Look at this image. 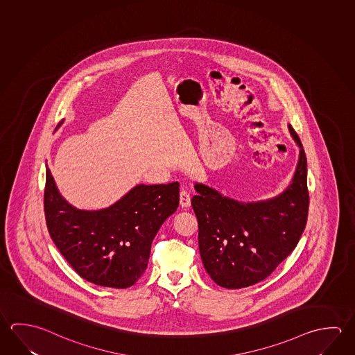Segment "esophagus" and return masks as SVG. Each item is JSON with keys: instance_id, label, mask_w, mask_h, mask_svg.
<instances>
[{"instance_id": "34e87169", "label": "esophagus", "mask_w": 355, "mask_h": 355, "mask_svg": "<svg viewBox=\"0 0 355 355\" xmlns=\"http://www.w3.org/2000/svg\"><path fill=\"white\" fill-rule=\"evenodd\" d=\"M180 205L182 208H188L191 205V196L184 189H182L180 193Z\"/></svg>"}]
</instances>
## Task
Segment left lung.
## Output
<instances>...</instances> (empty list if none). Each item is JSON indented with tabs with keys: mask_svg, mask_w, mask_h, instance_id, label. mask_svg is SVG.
Instances as JSON below:
<instances>
[{
	"mask_svg": "<svg viewBox=\"0 0 355 355\" xmlns=\"http://www.w3.org/2000/svg\"><path fill=\"white\" fill-rule=\"evenodd\" d=\"M289 131L300 147V157L291 186L278 197L239 203L205 184L194 186L199 253L218 286L238 289L266 279L292 253L304 232L309 209L306 156L292 125Z\"/></svg>",
	"mask_w": 355,
	"mask_h": 355,
	"instance_id": "obj_1",
	"label": "left lung"
}]
</instances>
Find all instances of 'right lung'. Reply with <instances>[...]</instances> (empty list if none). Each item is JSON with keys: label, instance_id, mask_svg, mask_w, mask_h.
Listing matches in <instances>:
<instances>
[{"label": "right lung", "instance_id": "1", "mask_svg": "<svg viewBox=\"0 0 355 355\" xmlns=\"http://www.w3.org/2000/svg\"><path fill=\"white\" fill-rule=\"evenodd\" d=\"M178 205L180 183L173 182L139 184L106 209H76L46 169L44 217L51 238L76 273L97 286H133L148 266L153 238Z\"/></svg>", "mask_w": 355, "mask_h": 355}]
</instances>
